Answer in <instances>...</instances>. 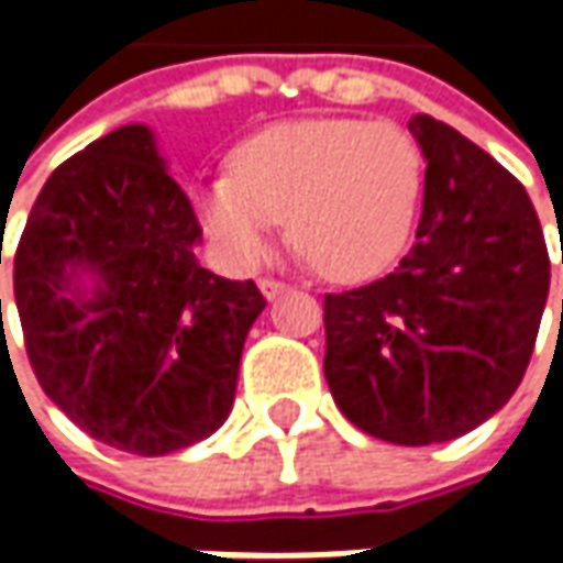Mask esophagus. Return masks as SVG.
Segmentation results:
<instances>
[{"label": "esophagus", "instance_id": "esophagus-1", "mask_svg": "<svg viewBox=\"0 0 563 563\" xmlns=\"http://www.w3.org/2000/svg\"><path fill=\"white\" fill-rule=\"evenodd\" d=\"M260 291H263L266 300H275L278 294L288 291V285H285V282H278V278H260Z\"/></svg>", "mask_w": 563, "mask_h": 563}]
</instances>
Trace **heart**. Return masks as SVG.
I'll return each instance as SVG.
<instances>
[{
    "label": "heart",
    "mask_w": 563,
    "mask_h": 563,
    "mask_svg": "<svg viewBox=\"0 0 563 563\" xmlns=\"http://www.w3.org/2000/svg\"><path fill=\"white\" fill-rule=\"evenodd\" d=\"M231 172L194 197L228 266H256L288 219L294 244L335 282L398 260L422 194L420 146L395 121H282L241 143Z\"/></svg>",
    "instance_id": "heart-1"
}]
</instances>
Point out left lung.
Here are the masks:
<instances>
[{"label":"left lung","mask_w":563,"mask_h":563,"mask_svg":"<svg viewBox=\"0 0 563 563\" xmlns=\"http://www.w3.org/2000/svg\"><path fill=\"white\" fill-rule=\"evenodd\" d=\"M426 159L417 241L395 272L325 294V382L395 444L466 435L517 391L552 263L523 185L451 124L413 115Z\"/></svg>","instance_id":"obj_1"}]
</instances>
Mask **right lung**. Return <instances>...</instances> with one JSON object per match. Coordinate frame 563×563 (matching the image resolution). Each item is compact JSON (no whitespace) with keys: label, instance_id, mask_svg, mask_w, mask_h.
I'll list each match as a JSON object with an SVG mask.
<instances>
[{"label":"right lung","instance_id":"right-lung-1","mask_svg":"<svg viewBox=\"0 0 563 563\" xmlns=\"http://www.w3.org/2000/svg\"><path fill=\"white\" fill-rule=\"evenodd\" d=\"M200 241L146 124L93 141L40 190L14 253V303L36 382L90 439L163 457L228 420L266 300L203 269Z\"/></svg>","mask_w":563,"mask_h":563}]
</instances>
